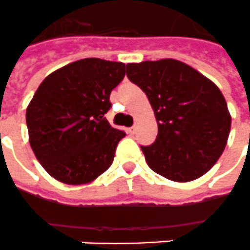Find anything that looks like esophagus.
I'll return each instance as SVG.
<instances>
[{
    "label": "esophagus",
    "mask_w": 250,
    "mask_h": 250,
    "mask_svg": "<svg viewBox=\"0 0 250 250\" xmlns=\"http://www.w3.org/2000/svg\"><path fill=\"white\" fill-rule=\"evenodd\" d=\"M128 132H130V134H135V132H136V125H132L130 130H128Z\"/></svg>",
    "instance_id": "34e87169"
}]
</instances>
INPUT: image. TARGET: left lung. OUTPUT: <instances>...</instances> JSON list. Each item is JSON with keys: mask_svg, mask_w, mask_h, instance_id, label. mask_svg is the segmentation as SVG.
Returning <instances> with one entry per match:
<instances>
[{"mask_svg": "<svg viewBox=\"0 0 250 250\" xmlns=\"http://www.w3.org/2000/svg\"><path fill=\"white\" fill-rule=\"evenodd\" d=\"M127 77L148 98L158 136L140 148L153 172L191 182L213 167L230 131L225 98L212 81L176 59L127 64Z\"/></svg>", "mask_w": 250, "mask_h": 250, "instance_id": "left-lung-1", "label": "left lung"}]
</instances>
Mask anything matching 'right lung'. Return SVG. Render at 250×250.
<instances>
[{
    "label": "right lung",
    "mask_w": 250,
    "mask_h": 250,
    "mask_svg": "<svg viewBox=\"0 0 250 250\" xmlns=\"http://www.w3.org/2000/svg\"><path fill=\"white\" fill-rule=\"evenodd\" d=\"M122 62L86 58L47 75L26 110L31 149L47 173L71 186L106 172L125 134L104 114L125 75Z\"/></svg>",
    "instance_id": "right-lung-1"
}]
</instances>
